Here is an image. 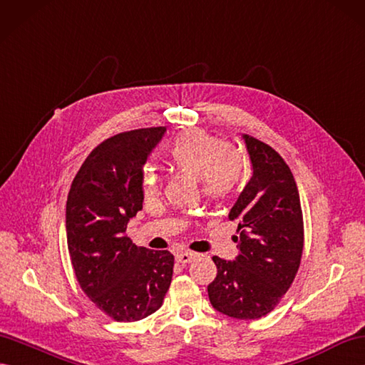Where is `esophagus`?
Returning a JSON list of instances; mask_svg holds the SVG:
<instances>
[{"label":"esophagus","instance_id":"1","mask_svg":"<svg viewBox=\"0 0 365 365\" xmlns=\"http://www.w3.org/2000/svg\"><path fill=\"white\" fill-rule=\"evenodd\" d=\"M195 257H197V254H193V252H189V251H184V252H178L176 254V260H178V263H181V264H187V263H190Z\"/></svg>","mask_w":365,"mask_h":365}]
</instances>
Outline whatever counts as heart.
<instances>
[{"mask_svg": "<svg viewBox=\"0 0 365 365\" xmlns=\"http://www.w3.org/2000/svg\"><path fill=\"white\" fill-rule=\"evenodd\" d=\"M170 161L178 170L201 181L202 190L212 197L232 192L243 178L245 165L229 144L204 131H184L170 147ZM161 180L153 168H145L142 190L145 197L158 193Z\"/></svg>", "mask_w": 365, "mask_h": 365, "instance_id": "b5f03b06", "label": "heart"}]
</instances>
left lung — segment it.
<instances>
[{
    "label": "left lung",
    "instance_id": "obj_1",
    "mask_svg": "<svg viewBox=\"0 0 365 365\" xmlns=\"http://www.w3.org/2000/svg\"><path fill=\"white\" fill-rule=\"evenodd\" d=\"M252 165L229 220L238 223L240 254L213 257L217 277L207 287L212 307L234 319H259L274 309L294 280L304 250V221L297 184L269 145L242 135Z\"/></svg>",
    "mask_w": 365,
    "mask_h": 365
}]
</instances>
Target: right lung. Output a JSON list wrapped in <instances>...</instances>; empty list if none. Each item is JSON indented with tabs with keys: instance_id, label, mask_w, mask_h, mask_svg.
Listing matches in <instances>:
<instances>
[{
	"instance_id": "1",
	"label": "right lung",
	"mask_w": 365,
	"mask_h": 365,
	"mask_svg": "<svg viewBox=\"0 0 365 365\" xmlns=\"http://www.w3.org/2000/svg\"><path fill=\"white\" fill-rule=\"evenodd\" d=\"M165 131L142 128L103 140L68 195L66 242L76 277L96 307L118 322L155 313L172 282L173 255L138 247L125 235L144 202V164Z\"/></svg>"
}]
</instances>
